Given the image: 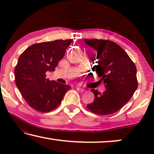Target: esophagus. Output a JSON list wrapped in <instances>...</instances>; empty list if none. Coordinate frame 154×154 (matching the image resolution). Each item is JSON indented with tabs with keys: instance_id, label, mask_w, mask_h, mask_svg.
I'll return each mask as SVG.
<instances>
[{
	"instance_id": "obj_1",
	"label": "esophagus",
	"mask_w": 154,
	"mask_h": 154,
	"mask_svg": "<svg viewBox=\"0 0 154 154\" xmlns=\"http://www.w3.org/2000/svg\"><path fill=\"white\" fill-rule=\"evenodd\" d=\"M76 90L79 92H83L84 91H85V90H84L83 88H80V87H77L76 88Z\"/></svg>"
}]
</instances>
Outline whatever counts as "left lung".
I'll use <instances>...</instances> for the list:
<instances>
[{"instance_id":"8db88e82","label":"left lung","mask_w":154,"mask_h":154,"mask_svg":"<svg viewBox=\"0 0 154 154\" xmlns=\"http://www.w3.org/2000/svg\"><path fill=\"white\" fill-rule=\"evenodd\" d=\"M84 41L95 51L94 69L106 88L103 93L91 90L94 99L87 105L88 109L98 115L117 112L127 104L137 88L135 64L114 42L98 39Z\"/></svg>"}]
</instances>
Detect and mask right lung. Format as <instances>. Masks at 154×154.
<instances>
[{
    "label": "right lung",
    "mask_w": 154,
    "mask_h": 154,
    "mask_svg": "<svg viewBox=\"0 0 154 154\" xmlns=\"http://www.w3.org/2000/svg\"><path fill=\"white\" fill-rule=\"evenodd\" d=\"M72 42V39L56 40L33 44L19 57L14 69L16 85L27 104L35 110L45 113L56 109L71 88L50 81L45 73L54 71Z\"/></svg>",
    "instance_id": "add662e5"
}]
</instances>
